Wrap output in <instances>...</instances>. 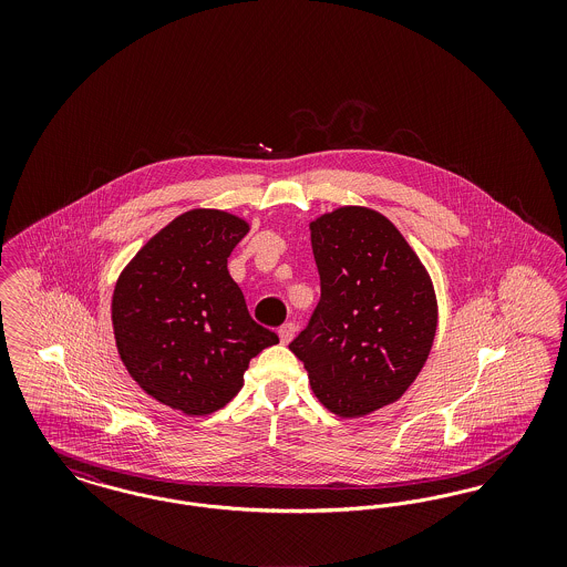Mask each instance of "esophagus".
Instances as JSON below:
<instances>
[{"mask_svg": "<svg viewBox=\"0 0 567 567\" xmlns=\"http://www.w3.org/2000/svg\"><path fill=\"white\" fill-rule=\"evenodd\" d=\"M278 338L282 344H289L296 338V323H285L278 329Z\"/></svg>", "mask_w": 567, "mask_h": 567, "instance_id": "esophagus-1", "label": "esophagus"}]
</instances>
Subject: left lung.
<instances>
[{
	"label": "left lung",
	"instance_id": "8db88e82",
	"mask_svg": "<svg viewBox=\"0 0 567 567\" xmlns=\"http://www.w3.org/2000/svg\"><path fill=\"white\" fill-rule=\"evenodd\" d=\"M321 301L289 344L317 400L359 419L395 404L423 370L437 329L432 276L378 210L340 206L310 220Z\"/></svg>",
	"mask_w": 567,
	"mask_h": 567
}]
</instances>
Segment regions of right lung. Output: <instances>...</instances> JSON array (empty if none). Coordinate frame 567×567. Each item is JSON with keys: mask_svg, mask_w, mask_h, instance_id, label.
<instances>
[{"mask_svg": "<svg viewBox=\"0 0 567 567\" xmlns=\"http://www.w3.org/2000/svg\"><path fill=\"white\" fill-rule=\"evenodd\" d=\"M243 216L195 208L176 216L121 271L112 293L116 351L159 404L204 416L244 384L252 357L278 344L255 323L227 257L248 234Z\"/></svg>", "mask_w": 567, "mask_h": 567, "instance_id": "obj_1", "label": "right lung"}]
</instances>
